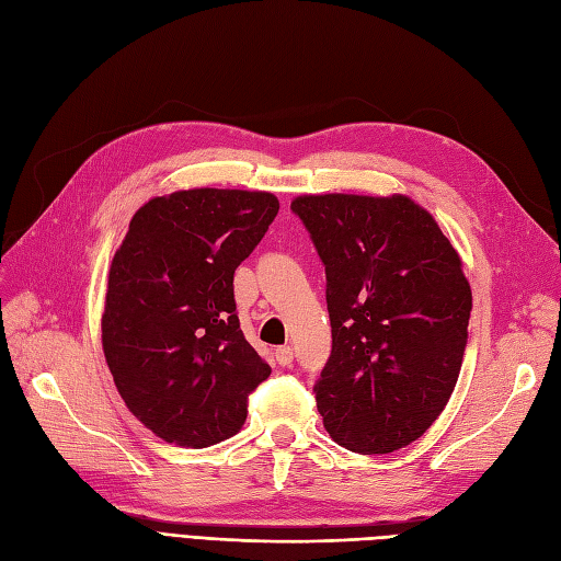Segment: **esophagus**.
<instances>
[{
  "mask_svg": "<svg viewBox=\"0 0 561 561\" xmlns=\"http://www.w3.org/2000/svg\"><path fill=\"white\" fill-rule=\"evenodd\" d=\"M293 358H295L293 346H278V350H276V360L280 363V366H290Z\"/></svg>",
  "mask_w": 561,
  "mask_h": 561,
  "instance_id": "obj_1",
  "label": "esophagus"
}]
</instances>
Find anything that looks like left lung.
Listing matches in <instances>:
<instances>
[{"label":"left lung","mask_w":561,"mask_h":561,"mask_svg":"<svg viewBox=\"0 0 561 561\" xmlns=\"http://www.w3.org/2000/svg\"><path fill=\"white\" fill-rule=\"evenodd\" d=\"M325 266L332 352L313 385L328 434L363 456L413 444L456 389L472 290L458 252L405 195H301Z\"/></svg>","instance_id":"8db88e82"}]
</instances>
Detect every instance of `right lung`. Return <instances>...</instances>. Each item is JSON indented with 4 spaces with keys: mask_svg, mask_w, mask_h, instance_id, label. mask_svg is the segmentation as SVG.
<instances>
[{
    "mask_svg": "<svg viewBox=\"0 0 561 561\" xmlns=\"http://www.w3.org/2000/svg\"><path fill=\"white\" fill-rule=\"evenodd\" d=\"M278 209L260 191H176L136 211L113 256L103 354L129 411L164 442L233 436L271 375L240 330L233 276Z\"/></svg>",
    "mask_w": 561,
    "mask_h": 561,
    "instance_id": "1",
    "label": "right lung"
}]
</instances>
